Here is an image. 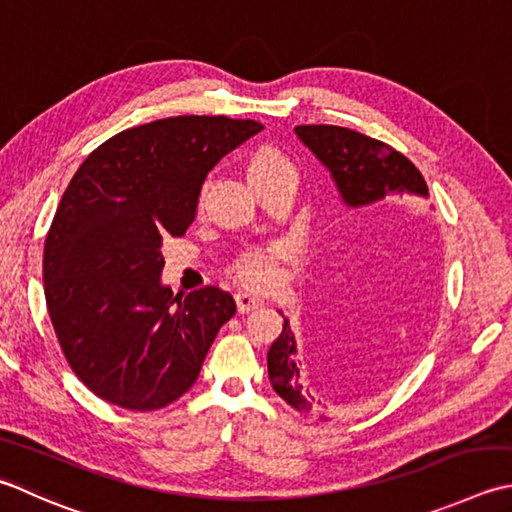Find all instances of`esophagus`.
I'll use <instances>...</instances> for the list:
<instances>
[{
    "label": "esophagus",
    "instance_id": "34e87169",
    "mask_svg": "<svg viewBox=\"0 0 512 512\" xmlns=\"http://www.w3.org/2000/svg\"><path fill=\"white\" fill-rule=\"evenodd\" d=\"M235 302H237L239 313H250V310L264 306L262 299L255 297V295H250V293H237L235 295Z\"/></svg>",
    "mask_w": 512,
    "mask_h": 512
}]
</instances>
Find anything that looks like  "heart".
<instances>
[{
    "label": "heart",
    "instance_id": "1",
    "mask_svg": "<svg viewBox=\"0 0 512 512\" xmlns=\"http://www.w3.org/2000/svg\"><path fill=\"white\" fill-rule=\"evenodd\" d=\"M246 179L250 188H255L257 184L266 182V179L275 177L284 170H293L288 159L279 153L275 148H257L246 157ZM239 275H242L248 284L253 286H264L273 279V264H270L268 255H250L246 257L242 264H239Z\"/></svg>",
    "mask_w": 512,
    "mask_h": 512
}]
</instances>
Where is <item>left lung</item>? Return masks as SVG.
<instances>
[{
    "label": "left lung",
    "instance_id": "obj_1",
    "mask_svg": "<svg viewBox=\"0 0 512 512\" xmlns=\"http://www.w3.org/2000/svg\"><path fill=\"white\" fill-rule=\"evenodd\" d=\"M299 137L322 164L346 208L373 206L390 195L428 197L422 173L408 157L384 142L342 126H297ZM297 339L284 317V328L268 350V379L275 393L302 415H322L304 388L295 362Z\"/></svg>",
    "mask_w": 512,
    "mask_h": 512
}]
</instances>
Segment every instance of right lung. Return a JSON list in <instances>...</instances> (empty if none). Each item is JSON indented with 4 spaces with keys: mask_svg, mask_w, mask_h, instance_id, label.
<instances>
[{
    "mask_svg": "<svg viewBox=\"0 0 512 512\" xmlns=\"http://www.w3.org/2000/svg\"><path fill=\"white\" fill-rule=\"evenodd\" d=\"M264 126L182 115L122 130L70 179L44 246L50 322L73 373L97 397L157 410L195 384L235 299L162 284V246L193 224L213 166Z\"/></svg>",
    "mask_w": 512,
    "mask_h": 512,
    "instance_id": "1",
    "label": "right lung"
}]
</instances>
